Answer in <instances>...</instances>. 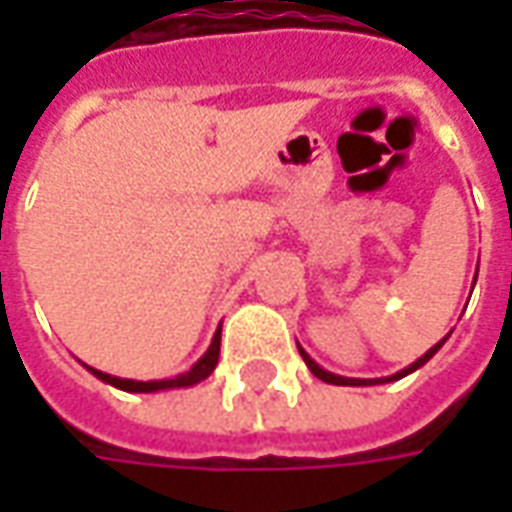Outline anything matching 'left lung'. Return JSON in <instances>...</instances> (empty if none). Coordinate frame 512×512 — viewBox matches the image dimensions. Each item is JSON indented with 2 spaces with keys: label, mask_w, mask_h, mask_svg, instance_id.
<instances>
[{
  "label": "left lung",
  "mask_w": 512,
  "mask_h": 512,
  "mask_svg": "<svg viewBox=\"0 0 512 512\" xmlns=\"http://www.w3.org/2000/svg\"><path fill=\"white\" fill-rule=\"evenodd\" d=\"M444 340H447V337H444ZM444 340H441V343L433 345V348H430V351H428V354H425V356H419L417 362H414V365H408L406 370H403V373H395V376H389V378H386V381H397V378H403V376H408V373H414V370H417V367L425 365V362H428L430 356H433V354H436V351H439L441 345H444ZM299 351H301V348H299ZM301 356H304V362H307V367H310V370H312V376H315V378H321V381H326V384H337V386H367V384H384V381H370V378H343V376H334V373H326V370H323V367L315 365V362H312L310 356L304 354V351H301Z\"/></svg>",
  "instance_id": "left-lung-1"
}]
</instances>
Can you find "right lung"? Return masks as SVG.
Instances as JSON below:
<instances>
[{
  "mask_svg": "<svg viewBox=\"0 0 512 512\" xmlns=\"http://www.w3.org/2000/svg\"><path fill=\"white\" fill-rule=\"evenodd\" d=\"M219 343H222V329L216 332L211 348L205 351V356H202L197 365L191 367L189 373H183V376H175V378H167V381H128V378L106 376V373H101V370H93V367H90V370H93V376H98L101 381L117 386V389H126V392H156V389H172V386H191V384H197V381H202V378H208L213 373V367H216V362H219Z\"/></svg>",
  "mask_w": 512,
  "mask_h": 512,
  "instance_id": "obj_1",
  "label": "right lung"
}]
</instances>
